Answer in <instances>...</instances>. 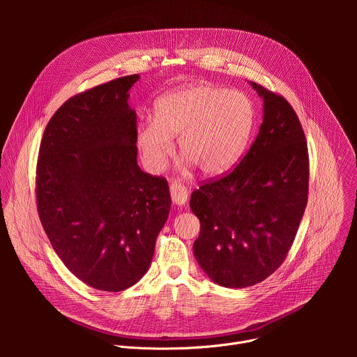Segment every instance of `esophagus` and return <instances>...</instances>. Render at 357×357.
I'll return each instance as SVG.
<instances>
[{
	"instance_id": "34e87169",
	"label": "esophagus",
	"mask_w": 357,
	"mask_h": 357,
	"mask_svg": "<svg viewBox=\"0 0 357 357\" xmlns=\"http://www.w3.org/2000/svg\"><path fill=\"white\" fill-rule=\"evenodd\" d=\"M169 192H171V197H172V202L175 203V205H183V203L188 200V188L178 181L171 182Z\"/></svg>"
}]
</instances>
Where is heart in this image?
<instances>
[{
	"label": "heart",
	"instance_id": "heart-1",
	"mask_svg": "<svg viewBox=\"0 0 357 357\" xmlns=\"http://www.w3.org/2000/svg\"><path fill=\"white\" fill-rule=\"evenodd\" d=\"M254 124L250 98L237 90L189 84L162 96L155 119L144 120L137 145L145 167L161 172L174 154L178 137L181 154L203 175H219L238 160Z\"/></svg>",
	"mask_w": 357,
	"mask_h": 357
}]
</instances>
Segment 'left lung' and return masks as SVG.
<instances>
[{
	"instance_id": "1",
	"label": "left lung",
	"mask_w": 357,
	"mask_h": 357,
	"mask_svg": "<svg viewBox=\"0 0 357 357\" xmlns=\"http://www.w3.org/2000/svg\"><path fill=\"white\" fill-rule=\"evenodd\" d=\"M251 86L264 100L257 138L237 167L190 196L200 222L195 257L227 288L259 284L284 263L308 203L310 155L299 119L285 97Z\"/></svg>"
}]
</instances>
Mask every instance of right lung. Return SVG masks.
<instances>
[{"instance_id": "obj_1", "label": "right lung", "mask_w": 357, "mask_h": 357, "mask_svg": "<svg viewBox=\"0 0 357 357\" xmlns=\"http://www.w3.org/2000/svg\"><path fill=\"white\" fill-rule=\"evenodd\" d=\"M138 75L84 90L49 120L39 146L36 209L54 250L84 284L109 292L148 270L171 209L165 178L137 164Z\"/></svg>"}]
</instances>
